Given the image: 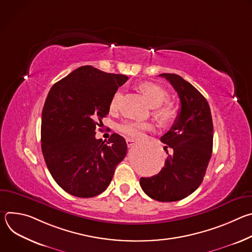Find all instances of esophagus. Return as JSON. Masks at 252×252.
I'll list each match as a JSON object with an SVG mask.
<instances>
[{
  "mask_svg": "<svg viewBox=\"0 0 252 252\" xmlns=\"http://www.w3.org/2000/svg\"><path fill=\"white\" fill-rule=\"evenodd\" d=\"M134 143H135V140H133L131 138H126V145H127L128 148L134 146Z\"/></svg>",
  "mask_w": 252,
  "mask_h": 252,
  "instance_id": "1",
  "label": "esophagus"
}]
</instances>
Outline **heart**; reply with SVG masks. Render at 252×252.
<instances>
[{
    "label": "heart",
    "instance_id": "b5f03b06",
    "mask_svg": "<svg viewBox=\"0 0 252 252\" xmlns=\"http://www.w3.org/2000/svg\"><path fill=\"white\" fill-rule=\"evenodd\" d=\"M141 92L150 99L155 107V116L162 124H169L176 118V109L171 104H162L168 99V93L160 86L154 83H145L140 86ZM122 98V92L117 91L111 100L110 109L115 111L118 109ZM154 126L150 122L138 121H125L119 126V130L127 137L140 138L146 131L153 129Z\"/></svg>",
    "mask_w": 252,
    "mask_h": 252
}]
</instances>
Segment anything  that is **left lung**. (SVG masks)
<instances>
[{"mask_svg": "<svg viewBox=\"0 0 252 252\" xmlns=\"http://www.w3.org/2000/svg\"><path fill=\"white\" fill-rule=\"evenodd\" d=\"M173 87L181 109L160 140L173 154L168 155L161 170L151 177H140L139 185L158 201L181 200L201 185L212 154L213 125L205 97L189 82L175 74H161Z\"/></svg>", "mask_w": 252, "mask_h": 252, "instance_id": "8db88e82", "label": "left lung"}]
</instances>
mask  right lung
<instances>
[{
	"label": "right lung",
	"instance_id": "add662e5",
	"mask_svg": "<svg viewBox=\"0 0 252 252\" xmlns=\"http://www.w3.org/2000/svg\"><path fill=\"white\" fill-rule=\"evenodd\" d=\"M128 78L80 66L50 90L42 113V152L55 182L82 198L100 194L126 158L125 138H95V127L110 112L114 94Z\"/></svg>",
	"mask_w": 252,
	"mask_h": 252
}]
</instances>
